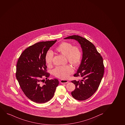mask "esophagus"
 <instances>
[{
	"instance_id": "1",
	"label": "esophagus",
	"mask_w": 125,
	"mask_h": 125,
	"mask_svg": "<svg viewBox=\"0 0 125 125\" xmlns=\"http://www.w3.org/2000/svg\"><path fill=\"white\" fill-rule=\"evenodd\" d=\"M60 82L62 84H66L68 83V81L67 80H64V79H62L60 80Z\"/></svg>"
}]
</instances>
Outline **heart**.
I'll list each match as a JSON object with an SVG mask.
<instances>
[{
  "label": "heart",
  "mask_w": 125,
  "mask_h": 125,
  "mask_svg": "<svg viewBox=\"0 0 125 125\" xmlns=\"http://www.w3.org/2000/svg\"><path fill=\"white\" fill-rule=\"evenodd\" d=\"M55 50L65 56L68 62L73 66H77L80 63L82 52L79 46H73L71 43L62 42ZM53 57L54 54L51 51L47 52L45 55V61L47 65H52ZM73 72V68L69 65L57 67L53 71V73L56 77L62 79H67Z\"/></svg>",
  "instance_id": "b5f03b06"
}]
</instances>
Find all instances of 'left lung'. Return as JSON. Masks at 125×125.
<instances>
[{"label": "left lung", "instance_id": "left-lung-1", "mask_svg": "<svg viewBox=\"0 0 125 125\" xmlns=\"http://www.w3.org/2000/svg\"><path fill=\"white\" fill-rule=\"evenodd\" d=\"M65 39L76 40L82 48V62L77 73L74 75V77H79L81 79L71 81L76 86L71 95L75 99L84 101L92 96L99 86L104 72L103 58L93 43L86 38L73 35Z\"/></svg>", "mask_w": 125, "mask_h": 125}]
</instances>
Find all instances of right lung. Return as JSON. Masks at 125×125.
I'll return each mask as SVG.
<instances>
[{"instance_id": "add662e5", "label": "right lung", "mask_w": 125, "mask_h": 125, "mask_svg": "<svg viewBox=\"0 0 125 125\" xmlns=\"http://www.w3.org/2000/svg\"><path fill=\"white\" fill-rule=\"evenodd\" d=\"M57 40L41 41L30 46L23 52L16 65V77L26 96L35 103H46L54 96L59 81L47 79L45 55ZM44 81L42 83V82Z\"/></svg>"}]
</instances>
